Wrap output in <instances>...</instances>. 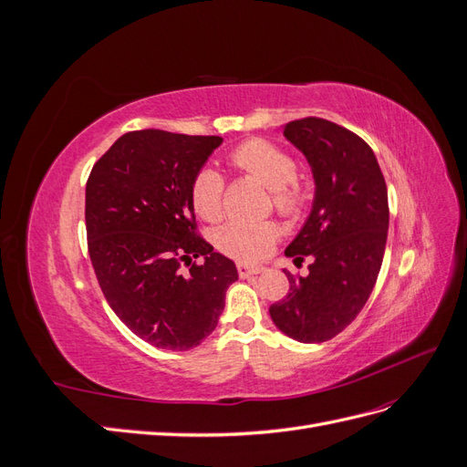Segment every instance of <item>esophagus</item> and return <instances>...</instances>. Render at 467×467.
Returning <instances> with one entry per match:
<instances>
[{
  "label": "esophagus",
  "instance_id": "1",
  "mask_svg": "<svg viewBox=\"0 0 467 467\" xmlns=\"http://www.w3.org/2000/svg\"><path fill=\"white\" fill-rule=\"evenodd\" d=\"M263 271H265V268L259 266V265H247V263H239L237 265V275L242 276V278H249V276L259 275Z\"/></svg>",
  "mask_w": 467,
  "mask_h": 467
}]
</instances>
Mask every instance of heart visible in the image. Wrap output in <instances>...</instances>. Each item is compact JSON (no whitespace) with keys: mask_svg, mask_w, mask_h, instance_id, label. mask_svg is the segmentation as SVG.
Listing matches in <instances>:
<instances>
[{"mask_svg":"<svg viewBox=\"0 0 467 467\" xmlns=\"http://www.w3.org/2000/svg\"><path fill=\"white\" fill-rule=\"evenodd\" d=\"M234 167L271 187L273 206L280 216L298 218L307 202V191L298 177V161L282 146L265 138H253L230 153ZM191 204L206 222H216L223 212V179L218 171L202 167L191 182ZM280 239L278 223L230 222L216 232V247L235 261H261Z\"/></svg>","mask_w":467,"mask_h":467,"instance_id":"heart-1","label":"heart"}]
</instances>
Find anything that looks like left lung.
I'll list each match as a JSON object with an SVG mask.
<instances>
[{"label": "left lung", "mask_w": 467, "mask_h": 467, "mask_svg": "<svg viewBox=\"0 0 467 467\" xmlns=\"http://www.w3.org/2000/svg\"><path fill=\"white\" fill-rule=\"evenodd\" d=\"M316 179V199L302 232L285 255L307 276L288 271L290 290L268 307L276 327L300 343H323L355 321L378 280L384 259L388 187L372 148L331 120L307 117L285 124Z\"/></svg>", "instance_id": "obj_1"}]
</instances>
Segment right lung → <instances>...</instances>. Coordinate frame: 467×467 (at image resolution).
<instances>
[{"instance_id": "add662e5", "label": "right lung", "mask_w": 467, "mask_h": 467, "mask_svg": "<svg viewBox=\"0 0 467 467\" xmlns=\"http://www.w3.org/2000/svg\"><path fill=\"white\" fill-rule=\"evenodd\" d=\"M220 136L122 134L86 185L88 251L112 312L136 337L189 350L216 329L234 261L199 234L191 182ZM199 256L204 264H196Z\"/></svg>"}]
</instances>
